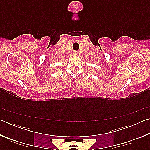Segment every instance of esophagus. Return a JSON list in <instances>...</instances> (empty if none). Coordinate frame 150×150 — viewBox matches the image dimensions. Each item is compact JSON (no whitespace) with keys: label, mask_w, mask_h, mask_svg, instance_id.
I'll return each instance as SVG.
<instances>
[{"label":"esophagus","mask_w":150,"mask_h":150,"mask_svg":"<svg viewBox=\"0 0 150 150\" xmlns=\"http://www.w3.org/2000/svg\"><path fill=\"white\" fill-rule=\"evenodd\" d=\"M74 54H75V55H78V52H77V51H75V52H74Z\"/></svg>","instance_id":"34e87169"}]
</instances>
